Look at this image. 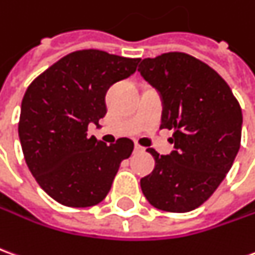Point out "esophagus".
Wrapping results in <instances>:
<instances>
[{"label":"esophagus","instance_id":"34e87169","mask_svg":"<svg viewBox=\"0 0 255 255\" xmlns=\"http://www.w3.org/2000/svg\"><path fill=\"white\" fill-rule=\"evenodd\" d=\"M133 149H135V152H143V150H145V147H142V146H139L138 143H135Z\"/></svg>","mask_w":255,"mask_h":255}]
</instances>
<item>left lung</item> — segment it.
Masks as SVG:
<instances>
[{
	"label": "left lung",
	"instance_id": "left-lung-1",
	"mask_svg": "<svg viewBox=\"0 0 255 255\" xmlns=\"http://www.w3.org/2000/svg\"><path fill=\"white\" fill-rule=\"evenodd\" d=\"M138 72L161 98V126L174 129L175 150L149 147L154 170L140 179L153 207L188 213L213 195L239 152L243 116L218 73L188 53L168 52L140 62Z\"/></svg>",
	"mask_w": 255,
	"mask_h": 255
}]
</instances>
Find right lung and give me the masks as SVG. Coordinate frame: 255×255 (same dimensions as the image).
Here are the masks:
<instances>
[{"label": "right lung", "instance_id": "add662e5", "mask_svg": "<svg viewBox=\"0 0 255 255\" xmlns=\"http://www.w3.org/2000/svg\"><path fill=\"white\" fill-rule=\"evenodd\" d=\"M139 59L84 49L66 55L35 78L22 101L19 139L41 189L67 207H91L109 193L133 142L106 145L94 135L106 115V92L135 73Z\"/></svg>", "mask_w": 255, "mask_h": 255}]
</instances>
